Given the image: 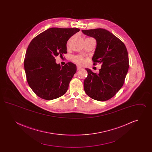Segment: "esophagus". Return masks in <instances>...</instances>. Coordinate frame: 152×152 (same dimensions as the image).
Instances as JSON below:
<instances>
[{"mask_svg":"<svg viewBox=\"0 0 152 152\" xmlns=\"http://www.w3.org/2000/svg\"><path fill=\"white\" fill-rule=\"evenodd\" d=\"M82 68H83L81 66H77V70H80V69H81Z\"/></svg>","mask_w":152,"mask_h":152,"instance_id":"esophagus-1","label":"esophagus"}]
</instances>
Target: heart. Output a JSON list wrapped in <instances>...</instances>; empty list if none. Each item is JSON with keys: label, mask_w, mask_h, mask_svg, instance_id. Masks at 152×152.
<instances>
[{"label": "heart", "mask_w": 152, "mask_h": 152, "mask_svg": "<svg viewBox=\"0 0 152 152\" xmlns=\"http://www.w3.org/2000/svg\"><path fill=\"white\" fill-rule=\"evenodd\" d=\"M73 60L75 63H76L77 64H79V65H83L86 62L85 59L81 56H77L73 57Z\"/></svg>", "instance_id": "heart-1"}]
</instances>
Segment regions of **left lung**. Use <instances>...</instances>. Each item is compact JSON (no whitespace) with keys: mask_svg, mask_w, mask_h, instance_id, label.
I'll return each instance as SVG.
<instances>
[{"mask_svg":"<svg viewBox=\"0 0 152 152\" xmlns=\"http://www.w3.org/2000/svg\"><path fill=\"white\" fill-rule=\"evenodd\" d=\"M87 36L96 40V48L92 60L101 64L99 73L86 68L87 77L84 89L91 98L104 101L113 97L123 87L129 69L126 48L122 41L107 29L96 28L82 30Z\"/></svg>","mask_w":152,"mask_h":152,"instance_id":"left-lung-1","label":"left lung"}]
</instances>
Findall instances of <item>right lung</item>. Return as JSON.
<instances>
[{"label":"right lung","instance_id":"right-lung-1","mask_svg":"<svg viewBox=\"0 0 152 152\" xmlns=\"http://www.w3.org/2000/svg\"><path fill=\"white\" fill-rule=\"evenodd\" d=\"M79 31L77 28H51L31 42L24 61V70L29 87L39 97L51 100L67 91L76 66L71 62L60 66L55 57L67 53V41Z\"/></svg>","mask_w":152,"mask_h":152}]
</instances>
